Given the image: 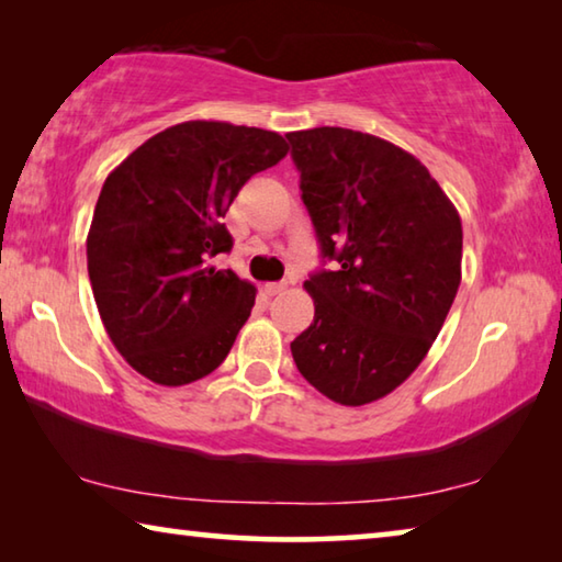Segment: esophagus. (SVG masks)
Instances as JSON below:
<instances>
[{
  "label": "esophagus",
  "mask_w": 562,
  "mask_h": 562,
  "mask_svg": "<svg viewBox=\"0 0 562 562\" xmlns=\"http://www.w3.org/2000/svg\"><path fill=\"white\" fill-rule=\"evenodd\" d=\"M284 288H288V284H284V282H268L262 288V292L268 294V297H274V294H280Z\"/></svg>",
  "instance_id": "obj_1"
}]
</instances>
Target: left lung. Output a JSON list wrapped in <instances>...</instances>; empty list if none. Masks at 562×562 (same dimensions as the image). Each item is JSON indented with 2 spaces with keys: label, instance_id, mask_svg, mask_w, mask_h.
Instances as JSON below:
<instances>
[{
  "label": "left lung",
  "instance_id": "1",
  "mask_svg": "<svg viewBox=\"0 0 562 562\" xmlns=\"http://www.w3.org/2000/svg\"><path fill=\"white\" fill-rule=\"evenodd\" d=\"M319 270L315 322L292 341L300 374L345 406L392 394L439 337L461 284V217L422 160L369 133H288Z\"/></svg>",
  "mask_w": 562,
  "mask_h": 562
}]
</instances>
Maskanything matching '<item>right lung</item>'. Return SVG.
Instances as JSON below:
<instances>
[{
    "label": "right lung",
    "instance_id": "1",
    "mask_svg": "<svg viewBox=\"0 0 562 562\" xmlns=\"http://www.w3.org/2000/svg\"><path fill=\"white\" fill-rule=\"evenodd\" d=\"M288 150L274 131L186 121L109 173L87 237L89 280L113 347L150 382L183 386L223 364L255 304V284L211 262L233 247L223 217Z\"/></svg>",
    "mask_w": 562,
    "mask_h": 562
}]
</instances>
